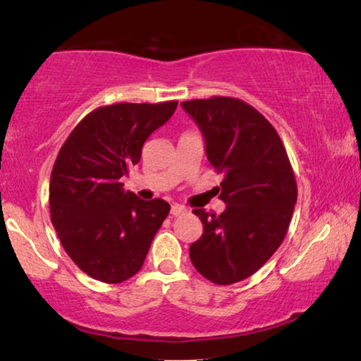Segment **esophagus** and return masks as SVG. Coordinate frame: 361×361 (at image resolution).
Masks as SVG:
<instances>
[{
  "instance_id": "1",
  "label": "esophagus",
  "mask_w": 361,
  "mask_h": 361,
  "mask_svg": "<svg viewBox=\"0 0 361 361\" xmlns=\"http://www.w3.org/2000/svg\"><path fill=\"white\" fill-rule=\"evenodd\" d=\"M188 212L186 207L183 205H178V204H173L172 209H170V213H172L173 216H180V215H185V213Z\"/></svg>"
}]
</instances>
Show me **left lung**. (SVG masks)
I'll use <instances>...</instances> for the list:
<instances>
[{
	"label": "left lung",
	"instance_id": "obj_1",
	"mask_svg": "<svg viewBox=\"0 0 361 361\" xmlns=\"http://www.w3.org/2000/svg\"><path fill=\"white\" fill-rule=\"evenodd\" d=\"M205 137L207 157L223 173L221 215L194 209L204 231L189 247L200 276L232 285L266 264L282 245L295 210V172L277 130L258 109L234 97L183 102Z\"/></svg>",
	"mask_w": 361,
	"mask_h": 361
}]
</instances>
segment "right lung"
Returning <instances> with one entry per match:
<instances>
[{
  "label": "right lung",
  "mask_w": 361,
  "mask_h": 361,
  "mask_svg": "<svg viewBox=\"0 0 361 361\" xmlns=\"http://www.w3.org/2000/svg\"><path fill=\"white\" fill-rule=\"evenodd\" d=\"M176 105L122 102L95 108L59 151L49 183L51 221L71 261L99 282L135 276L169 215L166 200L138 199L121 178Z\"/></svg>",
  "instance_id": "1"
}]
</instances>
